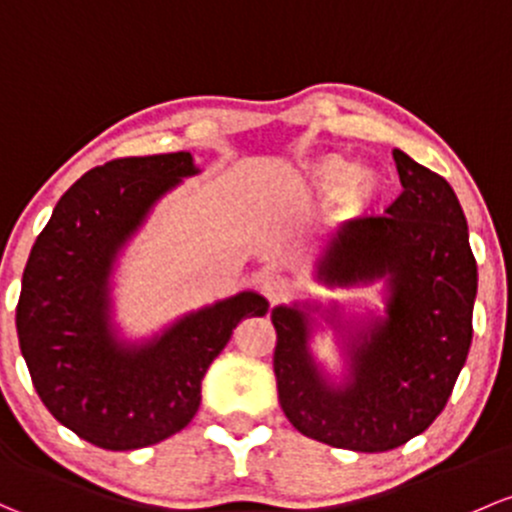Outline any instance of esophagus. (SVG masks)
I'll return each instance as SVG.
<instances>
[{"label": "esophagus", "mask_w": 512, "mask_h": 512, "mask_svg": "<svg viewBox=\"0 0 512 512\" xmlns=\"http://www.w3.org/2000/svg\"><path fill=\"white\" fill-rule=\"evenodd\" d=\"M260 292L265 294L270 304H277L279 299L287 297L289 282L282 277V274H262V277H260Z\"/></svg>", "instance_id": "esophagus-1"}]
</instances>
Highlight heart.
<instances>
[{"instance_id":"heart-1","label":"heart","mask_w":512,"mask_h":512,"mask_svg":"<svg viewBox=\"0 0 512 512\" xmlns=\"http://www.w3.org/2000/svg\"><path fill=\"white\" fill-rule=\"evenodd\" d=\"M294 188L306 201H326L341 193L343 206L353 213H365L383 191V179L370 166H355L338 154H326L306 161L294 176Z\"/></svg>"}]
</instances>
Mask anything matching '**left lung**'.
<instances>
[{
	"label": "left lung",
	"instance_id": "left-lung-1",
	"mask_svg": "<svg viewBox=\"0 0 512 512\" xmlns=\"http://www.w3.org/2000/svg\"><path fill=\"white\" fill-rule=\"evenodd\" d=\"M392 157L405 191L387 215L346 220L324 240L316 265L326 287L383 279L385 316L341 324L336 304L294 301L272 309L274 375L287 419L304 437L368 454L407 444L444 410L471 348L478 289L454 188L400 149ZM314 310L344 341L341 384L310 355Z\"/></svg>",
	"mask_w": 512,
	"mask_h": 512
}]
</instances>
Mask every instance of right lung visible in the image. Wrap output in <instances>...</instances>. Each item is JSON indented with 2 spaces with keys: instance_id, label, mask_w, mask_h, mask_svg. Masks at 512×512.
<instances>
[{
  "instance_id": "obj_1",
  "label": "right lung",
  "mask_w": 512,
  "mask_h": 512,
  "mask_svg": "<svg viewBox=\"0 0 512 512\" xmlns=\"http://www.w3.org/2000/svg\"><path fill=\"white\" fill-rule=\"evenodd\" d=\"M191 152L107 161L80 176L31 247L16 333L46 410L110 451L181 432L201 405V380L233 328L270 304L240 292L191 311L144 343L112 321V272L159 198L198 174Z\"/></svg>"
}]
</instances>
